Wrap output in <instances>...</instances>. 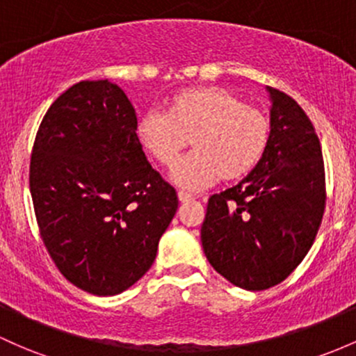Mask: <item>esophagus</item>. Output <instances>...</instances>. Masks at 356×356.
I'll return each mask as SVG.
<instances>
[{"instance_id": "34e87169", "label": "esophagus", "mask_w": 356, "mask_h": 356, "mask_svg": "<svg viewBox=\"0 0 356 356\" xmlns=\"http://www.w3.org/2000/svg\"><path fill=\"white\" fill-rule=\"evenodd\" d=\"M178 200L181 202V204H188V202H193L195 198L192 197L190 193H185V192H179L178 193Z\"/></svg>"}]
</instances>
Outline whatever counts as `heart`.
<instances>
[{
  "label": "heart",
  "mask_w": 356,
  "mask_h": 356,
  "mask_svg": "<svg viewBox=\"0 0 356 356\" xmlns=\"http://www.w3.org/2000/svg\"><path fill=\"white\" fill-rule=\"evenodd\" d=\"M137 137L163 166L177 161L190 139L193 151L175 164L170 178L179 188L197 192L220 178L246 177L265 154L270 122L232 91L204 86L175 95L168 113H144Z\"/></svg>",
  "instance_id": "heart-1"
}]
</instances>
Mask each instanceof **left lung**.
I'll return each mask as SVG.
<instances>
[{
    "label": "left lung",
    "mask_w": 356,
    "mask_h": 356,
    "mask_svg": "<svg viewBox=\"0 0 356 356\" xmlns=\"http://www.w3.org/2000/svg\"><path fill=\"white\" fill-rule=\"evenodd\" d=\"M270 95V140L254 170L209 198L200 229L209 263L232 285L266 290L311 250L324 212V163L311 120L289 95Z\"/></svg>",
    "instance_id": "left-lung-1"
}]
</instances>
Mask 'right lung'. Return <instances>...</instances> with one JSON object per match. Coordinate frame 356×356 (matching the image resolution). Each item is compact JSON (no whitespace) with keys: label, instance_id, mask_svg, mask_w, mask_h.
<instances>
[{"label":"right lung","instance_id":"right-lung-1","mask_svg":"<svg viewBox=\"0 0 356 356\" xmlns=\"http://www.w3.org/2000/svg\"><path fill=\"white\" fill-rule=\"evenodd\" d=\"M30 193L56 266L93 296L144 277L178 209L175 188L147 163L134 106L108 79L76 83L47 110Z\"/></svg>","mask_w":356,"mask_h":356}]
</instances>
